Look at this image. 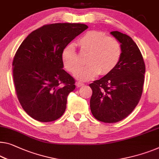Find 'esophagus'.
<instances>
[{"instance_id":"esophagus-1","label":"esophagus","mask_w":159,"mask_h":159,"mask_svg":"<svg viewBox=\"0 0 159 159\" xmlns=\"http://www.w3.org/2000/svg\"><path fill=\"white\" fill-rule=\"evenodd\" d=\"M84 83H82V82H77L76 83V86H77L78 88L81 87V86H84Z\"/></svg>"}]
</instances>
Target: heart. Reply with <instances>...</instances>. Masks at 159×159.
Listing matches in <instances>:
<instances>
[{"mask_svg":"<svg viewBox=\"0 0 159 159\" xmlns=\"http://www.w3.org/2000/svg\"><path fill=\"white\" fill-rule=\"evenodd\" d=\"M81 53L87 55L86 65L80 66V61L75 46L68 44L61 53L63 66L68 72L80 80L93 79L98 74L106 75L116 67L122 55L121 45L114 37L107 36L100 30H89L81 35L77 41Z\"/></svg>","mask_w":159,"mask_h":159,"instance_id":"b5f03b06","label":"heart"}]
</instances>
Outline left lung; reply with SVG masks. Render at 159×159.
Returning a JSON list of instances; mask_svg holds the SVG:
<instances>
[{"instance_id":"8db88e82","label":"left lung","mask_w":159,"mask_h":159,"mask_svg":"<svg viewBox=\"0 0 159 159\" xmlns=\"http://www.w3.org/2000/svg\"><path fill=\"white\" fill-rule=\"evenodd\" d=\"M111 34L121 43L120 60L112 71L89 85L92 89L90 107L95 118L116 123L126 118L140 101L146 66L139 47L126 34Z\"/></svg>"}]
</instances>
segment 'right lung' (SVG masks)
<instances>
[{
  "mask_svg": "<svg viewBox=\"0 0 159 159\" xmlns=\"http://www.w3.org/2000/svg\"><path fill=\"white\" fill-rule=\"evenodd\" d=\"M89 28L82 23H52L35 30L22 42L13 60L16 95L28 115L40 122L62 116L75 79L63 69L64 47Z\"/></svg>",
  "mask_w": 159,
  "mask_h": 159,
  "instance_id": "obj_1",
  "label": "right lung"
}]
</instances>
